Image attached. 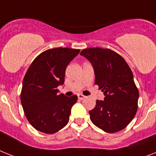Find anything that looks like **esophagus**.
<instances>
[{
    "instance_id": "obj_1",
    "label": "esophagus",
    "mask_w": 156,
    "mask_h": 156,
    "mask_svg": "<svg viewBox=\"0 0 156 156\" xmlns=\"http://www.w3.org/2000/svg\"><path fill=\"white\" fill-rule=\"evenodd\" d=\"M84 97H85V96H83V95H82V94H79V95H78V99H79V100H83Z\"/></svg>"
}]
</instances>
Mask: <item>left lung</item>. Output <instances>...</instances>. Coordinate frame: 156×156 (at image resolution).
<instances>
[{"label":"left lung","mask_w":156,"mask_h":156,"mask_svg":"<svg viewBox=\"0 0 156 156\" xmlns=\"http://www.w3.org/2000/svg\"><path fill=\"white\" fill-rule=\"evenodd\" d=\"M80 55L92 64L96 75L95 83L104 92V100H96L89 111L92 123L108 133L125 128L138 109L139 91L133 73L124 59L109 48H89Z\"/></svg>","instance_id":"left-lung-1"}]
</instances>
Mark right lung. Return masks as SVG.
<instances>
[{
    "label": "right lung",
    "mask_w": 156,
    "mask_h": 156,
    "mask_svg": "<svg viewBox=\"0 0 156 156\" xmlns=\"http://www.w3.org/2000/svg\"><path fill=\"white\" fill-rule=\"evenodd\" d=\"M80 51L69 48L48 49L35 58L27 70L20 101L27 119L37 131L56 133L69 122L77 96L59 95L57 87L64 83L67 66Z\"/></svg>",
    "instance_id": "right-lung-1"
}]
</instances>
